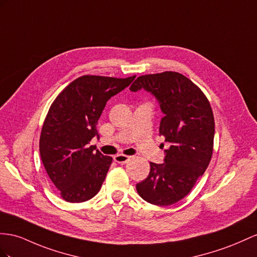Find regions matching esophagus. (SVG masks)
Masks as SVG:
<instances>
[{"instance_id":"34e87169","label":"esophagus","mask_w":257,"mask_h":257,"mask_svg":"<svg viewBox=\"0 0 257 257\" xmlns=\"http://www.w3.org/2000/svg\"><path fill=\"white\" fill-rule=\"evenodd\" d=\"M131 159L130 156L127 155H123V154H117L114 156V161L118 164H126L129 162V160Z\"/></svg>"}]
</instances>
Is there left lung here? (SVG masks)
<instances>
[{
    "label": "left lung",
    "mask_w": 257,
    "mask_h": 257,
    "mask_svg": "<svg viewBox=\"0 0 257 257\" xmlns=\"http://www.w3.org/2000/svg\"><path fill=\"white\" fill-rule=\"evenodd\" d=\"M154 94L165 114L160 135L170 144L165 163H150V174L137 183L144 201L167 206L183 199L212 160L215 120L203 91L180 72L164 71L138 77L131 91L140 89Z\"/></svg>",
    "instance_id": "left-lung-1"
}]
</instances>
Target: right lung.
Masks as SVG:
<instances>
[{
    "label": "right lung",
    "mask_w": 257,
    "mask_h": 257,
    "mask_svg": "<svg viewBox=\"0 0 257 257\" xmlns=\"http://www.w3.org/2000/svg\"><path fill=\"white\" fill-rule=\"evenodd\" d=\"M135 78L84 75L51 104L39 149L51 181L66 202L88 201L100 191L113 159L98 150L94 152L89 143L98 137L96 123L107 101Z\"/></svg>",
    "instance_id": "add662e5"
}]
</instances>
